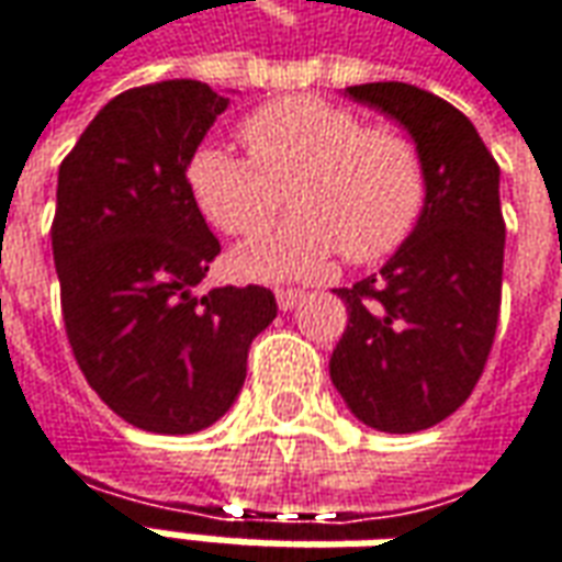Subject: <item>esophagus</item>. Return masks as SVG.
<instances>
[{"label":"esophagus","mask_w":562,"mask_h":562,"mask_svg":"<svg viewBox=\"0 0 562 562\" xmlns=\"http://www.w3.org/2000/svg\"><path fill=\"white\" fill-rule=\"evenodd\" d=\"M301 292L299 289H277V304H280V311H292V307H299Z\"/></svg>","instance_id":"esophagus-1"}]
</instances>
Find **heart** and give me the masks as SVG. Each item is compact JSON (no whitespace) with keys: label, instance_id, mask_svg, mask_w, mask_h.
I'll return each instance as SVG.
<instances>
[{"label":"heart","instance_id":"1","mask_svg":"<svg viewBox=\"0 0 562 562\" xmlns=\"http://www.w3.org/2000/svg\"><path fill=\"white\" fill-rule=\"evenodd\" d=\"M243 143L251 161L214 143L195 148L186 183L226 236L263 229L289 183L299 211L236 255L245 277H311L339 251L355 263L379 261L423 214L426 165L395 124H363L358 111L319 95H285L245 117Z\"/></svg>","mask_w":562,"mask_h":562}]
</instances>
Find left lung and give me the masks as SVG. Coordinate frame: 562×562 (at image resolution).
Segmentation results:
<instances>
[{
    "label": "left lung",
    "mask_w": 562,
    "mask_h": 562,
    "mask_svg": "<svg viewBox=\"0 0 562 562\" xmlns=\"http://www.w3.org/2000/svg\"><path fill=\"white\" fill-rule=\"evenodd\" d=\"M351 99L392 114L426 165V204L395 258L351 289H336L348 326L329 376L360 423L419 432L473 395L492 355L504 214L501 167L463 111L411 83H363Z\"/></svg>",
    "instance_id": "1"
}]
</instances>
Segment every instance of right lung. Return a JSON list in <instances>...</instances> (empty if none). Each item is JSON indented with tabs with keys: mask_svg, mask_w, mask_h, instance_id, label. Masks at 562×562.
Masks as SVG:
<instances>
[{
	"mask_svg": "<svg viewBox=\"0 0 562 562\" xmlns=\"http://www.w3.org/2000/svg\"><path fill=\"white\" fill-rule=\"evenodd\" d=\"M223 108L199 80L126 89L58 167L52 255L70 351L114 414L158 436L217 423L277 317L263 285L195 292L221 243L186 165Z\"/></svg>",
	"mask_w": 562,
	"mask_h": 562,
	"instance_id": "1",
	"label": "right lung"
}]
</instances>
